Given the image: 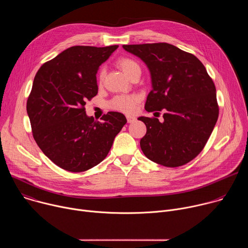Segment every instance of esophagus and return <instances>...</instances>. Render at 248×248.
Wrapping results in <instances>:
<instances>
[{
    "label": "esophagus",
    "mask_w": 248,
    "mask_h": 248,
    "mask_svg": "<svg viewBox=\"0 0 248 248\" xmlns=\"http://www.w3.org/2000/svg\"><path fill=\"white\" fill-rule=\"evenodd\" d=\"M126 120H127V123H128V124H131V123H133L136 119H135V117H133V116H126Z\"/></svg>",
    "instance_id": "34e87169"
}]
</instances>
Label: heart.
Returning <instances> with one entry per match:
<instances>
[{
    "label": "heart",
    "instance_id": "obj_1",
    "mask_svg": "<svg viewBox=\"0 0 248 248\" xmlns=\"http://www.w3.org/2000/svg\"><path fill=\"white\" fill-rule=\"evenodd\" d=\"M117 65L123 70L124 74L128 78L134 73L140 72V66L137 63V62L128 57L120 58L117 61ZM103 80H104V72L103 70H100L98 74V77H97L98 84L102 85ZM136 104H137V97H135L133 95H119V96L114 97L110 101L109 107L113 110L124 113V114H130V113L134 112Z\"/></svg>",
    "mask_w": 248,
    "mask_h": 248
}]
</instances>
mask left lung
<instances>
[{
	"mask_svg": "<svg viewBox=\"0 0 248 248\" xmlns=\"http://www.w3.org/2000/svg\"><path fill=\"white\" fill-rule=\"evenodd\" d=\"M148 66L152 90L147 112L164 111V122L140 117L146 134L140 147L151 161L169 168L193 160L204 148L219 117L215 84L192 54L168 43L124 45Z\"/></svg>",
	"mask_w": 248,
	"mask_h": 248,
	"instance_id": "obj_1",
	"label": "left lung"
}]
</instances>
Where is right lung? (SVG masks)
<instances>
[{
  "label": "right lung",
  "instance_id": "1",
  "mask_svg": "<svg viewBox=\"0 0 248 248\" xmlns=\"http://www.w3.org/2000/svg\"><path fill=\"white\" fill-rule=\"evenodd\" d=\"M74 46L46 62L34 78L26 103L34 140L58 167L85 171L107 157L125 117L108 112L103 123L85 114V104L98 93V67L117 50Z\"/></svg>",
  "mask_w": 248,
  "mask_h": 248
}]
</instances>
